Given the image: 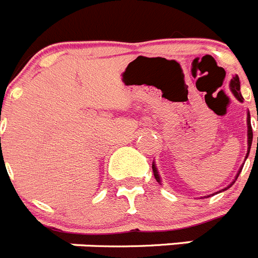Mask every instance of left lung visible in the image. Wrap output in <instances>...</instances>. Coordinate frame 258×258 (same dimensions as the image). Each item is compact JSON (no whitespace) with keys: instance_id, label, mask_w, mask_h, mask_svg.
<instances>
[{"instance_id":"left-lung-1","label":"left lung","mask_w":258,"mask_h":258,"mask_svg":"<svg viewBox=\"0 0 258 258\" xmlns=\"http://www.w3.org/2000/svg\"><path fill=\"white\" fill-rule=\"evenodd\" d=\"M230 89H231L232 94L235 95L236 99H238L239 102H243V97H241V94H240V81H239V77L236 76V75L234 77H232L231 81H230ZM257 120H258V116H257ZM247 125H248V151H247V156H245V159H247L248 155H249L250 146H252V138H253V133H252V126H250V115H249V112H248V116H247ZM257 146H258V137H257ZM241 169H243V168H240V169H239V172H238V174H236L235 179H234V181H232L231 183H230L229 186H227V187L223 188L222 191L227 190V188H230L232 186V184L235 183V181H236V179H238L239 174H240ZM152 170H154V175H155V178H156V181L159 182V183H161L160 175H159V172H157V168H156V165H155L154 163H152ZM222 191H218V192H222ZM218 192H214V194H218ZM214 194H212V195H214ZM209 197H211V195H209ZM209 197H204V198H209Z\"/></svg>"}]
</instances>
